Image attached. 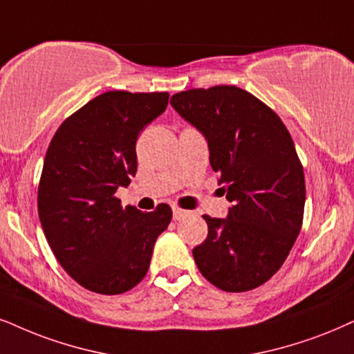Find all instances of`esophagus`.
<instances>
[{
    "instance_id": "esophagus-1",
    "label": "esophagus",
    "mask_w": 354,
    "mask_h": 354,
    "mask_svg": "<svg viewBox=\"0 0 354 354\" xmlns=\"http://www.w3.org/2000/svg\"><path fill=\"white\" fill-rule=\"evenodd\" d=\"M187 210L178 207V205H173V218L174 221H181V218H185L187 216Z\"/></svg>"
}]
</instances>
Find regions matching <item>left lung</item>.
Returning a JSON list of instances; mask_svg holds the SVG:
<instances>
[{
  "label": "left lung",
  "mask_w": 354,
  "mask_h": 354,
  "mask_svg": "<svg viewBox=\"0 0 354 354\" xmlns=\"http://www.w3.org/2000/svg\"><path fill=\"white\" fill-rule=\"evenodd\" d=\"M204 133L210 167L232 203L227 218L203 216L207 239L192 250L201 274L227 292H245L277 272L302 227L306 180L292 137L271 107L221 84L171 96Z\"/></svg>",
  "instance_id": "1"
}]
</instances>
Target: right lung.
I'll use <instances>...</instances> for the list:
<instances>
[{
	"instance_id": "obj_1",
	"label": "right lung",
	"mask_w": 354,
	"mask_h": 354,
	"mask_svg": "<svg viewBox=\"0 0 354 354\" xmlns=\"http://www.w3.org/2000/svg\"><path fill=\"white\" fill-rule=\"evenodd\" d=\"M168 93L107 91L57 129L40 174L37 207L62 268L84 289L114 296L144 279L171 207H122L115 198L137 173L136 142L168 106Z\"/></svg>"
}]
</instances>
